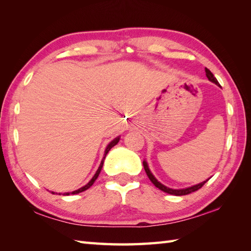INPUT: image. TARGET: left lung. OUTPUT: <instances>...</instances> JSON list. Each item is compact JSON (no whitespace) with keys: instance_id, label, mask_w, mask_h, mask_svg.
<instances>
[{"instance_id":"left-lung-1","label":"left lung","mask_w":251,"mask_h":251,"mask_svg":"<svg viewBox=\"0 0 251 251\" xmlns=\"http://www.w3.org/2000/svg\"><path fill=\"white\" fill-rule=\"evenodd\" d=\"M205 72H206L207 78L209 79L210 82L215 83V84L217 85V86H220L219 82L217 81V78L214 76V74H212L209 70H208L207 68H205ZM143 167H145V170H146V173H147V175H148L149 179L151 180V182H152L154 185H155L156 188H158L161 191L165 192V193H168V194H172V195L181 196V195L190 194V193H192V192H195V191H197L199 189H201V186L204 185V184L207 182V181H208V179H207L206 181H202V182H201V183H199V184L192 185V186H189V188H184V189H172V188H168V186H166V185H164L163 183L159 182V181H158L155 177H154L153 174L151 173L150 168H149V165H148L147 161H143Z\"/></svg>"}]
</instances>
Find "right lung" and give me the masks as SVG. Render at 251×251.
Segmentation results:
<instances>
[{"mask_svg":"<svg viewBox=\"0 0 251 251\" xmlns=\"http://www.w3.org/2000/svg\"><path fill=\"white\" fill-rule=\"evenodd\" d=\"M120 141V136L119 137H116V138H114L113 140H112L108 146H106V148H105V150H104V156H103V158L101 159V163H100V166L98 167V169H97V172H96V174L94 175V177L90 179V181L89 182L87 183V184H85L84 186H82V188H79V189H77V190H75V191H73V192H66V193H59V195L60 194H62V195H70V194H78V193H81V192H83V191H85V190H87V189H89L90 186H92L93 184H94V182L96 181V179L98 178V176H99V174H100V172H101V169H102V166H103V162H104V158H105V156H106V154H108V152L111 150L112 148H113L115 145H117V142ZM52 194H55V192H51ZM56 194H58V193H56Z\"/></svg>","mask_w":251,"mask_h":251,"instance_id":"obj_1","label":"right lung"}]
</instances>
